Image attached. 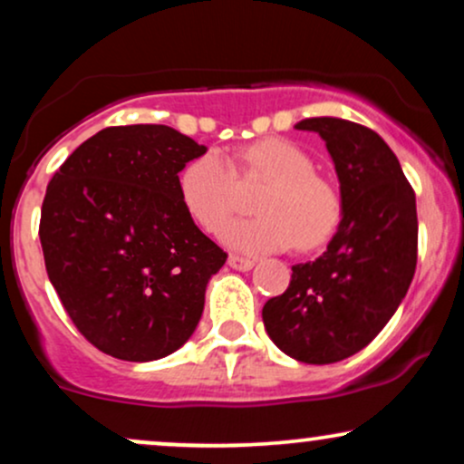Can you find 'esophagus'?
<instances>
[{"label":"esophagus","instance_id":"34e87169","mask_svg":"<svg viewBox=\"0 0 464 464\" xmlns=\"http://www.w3.org/2000/svg\"><path fill=\"white\" fill-rule=\"evenodd\" d=\"M228 266L233 267V270H239V272H248L255 267V259H248V256H239V255H231L228 256Z\"/></svg>","mask_w":464,"mask_h":464}]
</instances>
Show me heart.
Wrapping results in <instances>:
<instances>
[{"label": "heart", "mask_w": 464, "mask_h": 464, "mask_svg": "<svg viewBox=\"0 0 464 464\" xmlns=\"http://www.w3.org/2000/svg\"><path fill=\"white\" fill-rule=\"evenodd\" d=\"M236 175L261 177L267 186L255 203L261 216L239 218L222 228L220 239L239 253L285 250L298 242L311 250L328 242L342 220V198L298 144L264 138L237 150L236 166L218 150H208L179 175V197L197 225L216 233L236 208Z\"/></svg>", "instance_id": "heart-1"}]
</instances>
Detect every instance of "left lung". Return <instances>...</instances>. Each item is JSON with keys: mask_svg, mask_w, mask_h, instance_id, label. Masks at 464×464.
Wrapping results in <instances>:
<instances>
[{"mask_svg": "<svg viewBox=\"0 0 464 464\" xmlns=\"http://www.w3.org/2000/svg\"><path fill=\"white\" fill-rule=\"evenodd\" d=\"M326 142L342 192V222L326 253L292 267L289 287L264 304L272 342L328 365L365 348L404 300L417 266V205L398 158L359 122L317 116L295 125Z\"/></svg>", "mask_w": 464, "mask_h": 464, "instance_id": "left-lung-1", "label": "left lung"}]
</instances>
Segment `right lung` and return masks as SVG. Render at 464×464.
<instances>
[{"label": "right lung", "mask_w": 464, "mask_h": 464, "mask_svg": "<svg viewBox=\"0 0 464 464\" xmlns=\"http://www.w3.org/2000/svg\"><path fill=\"white\" fill-rule=\"evenodd\" d=\"M203 144L166 125L105 127L44 194V267L83 337L121 361H158L192 337L227 253L179 197Z\"/></svg>", "instance_id": "1"}]
</instances>
